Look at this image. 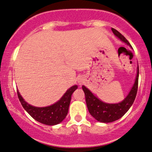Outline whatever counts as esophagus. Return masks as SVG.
I'll use <instances>...</instances> for the list:
<instances>
[{"instance_id": "34e87169", "label": "esophagus", "mask_w": 152, "mask_h": 152, "mask_svg": "<svg viewBox=\"0 0 152 152\" xmlns=\"http://www.w3.org/2000/svg\"><path fill=\"white\" fill-rule=\"evenodd\" d=\"M79 83H80V84H81V83H82V82H81V81H80V80H79Z\"/></svg>"}]
</instances>
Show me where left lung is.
<instances>
[{"label": "left lung", "mask_w": 152, "mask_h": 152, "mask_svg": "<svg viewBox=\"0 0 152 152\" xmlns=\"http://www.w3.org/2000/svg\"><path fill=\"white\" fill-rule=\"evenodd\" d=\"M112 30L114 35L117 38L132 48L130 43L121 33H120L118 31L114 28H112ZM138 75H139V69H138V65L136 77H135L133 87L131 88V90L128 93V96L125 98V99L121 102L117 103V104H109V103L103 102L99 98L96 97L88 88H87L85 86H83L82 88L85 93L86 104H87L90 114L97 121L104 122V123L116 121L121 118L122 116L128 112L134 102L137 91H138Z\"/></svg>", "instance_id": "left-lung-1"}]
</instances>
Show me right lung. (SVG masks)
Segmentation results:
<instances>
[{
    "label": "right lung",
    "instance_id": "1",
    "mask_svg": "<svg viewBox=\"0 0 152 152\" xmlns=\"http://www.w3.org/2000/svg\"><path fill=\"white\" fill-rule=\"evenodd\" d=\"M78 86H72L66 91L62 97L52 105L45 107H37L26 102L17 90V95L23 108L31 117L37 122L47 125H55L63 121L69 110L72 94Z\"/></svg>",
    "mask_w": 152,
    "mask_h": 152
}]
</instances>
